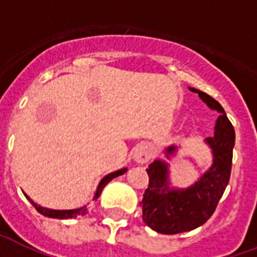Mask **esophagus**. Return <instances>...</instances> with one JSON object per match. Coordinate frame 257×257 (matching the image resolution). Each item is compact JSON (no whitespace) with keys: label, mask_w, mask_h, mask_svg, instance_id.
I'll return each mask as SVG.
<instances>
[{"label":"esophagus","mask_w":257,"mask_h":257,"mask_svg":"<svg viewBox=\"0 0 257 257\" xmlns=\"http://www.w3.org/2000/svg\"><path fill=\"white\" fill-rule=\"evenodd\" d=\"M151 156H153V153H151V149L149 145L146 143H141L138 146L134 149V153H133V158L134 161H137L138 164H146L149 161L151 160Z\"/></svg>","instance_id":"esophagus-1"}]
</instances>
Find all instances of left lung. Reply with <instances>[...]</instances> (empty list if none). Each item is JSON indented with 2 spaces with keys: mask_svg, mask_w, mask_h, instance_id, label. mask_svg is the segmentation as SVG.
Instances as JSON below:
<instances>
[{
  "mask_svg": "<svg viewBox=\"0 0 257 257\" xmlns=\"http://www.w3.org/2000/svg\"><path fill=\"white\" fill-rule=\"evenodd\" d=\"M202 100L220 112L214 137L206 139L213 149L214 161L212 168L200 181L186 190H170L168 182V165L154 161L146 169L149 186L143 193L142 218L147 226L158 233L176 234L198 228L208 221L217 208L229 182L232 156L234 146V128L225 111L217 100L208 93L190 88ZM176 147L168 149L172 154Z\"/></svg>",
  "mask_w": 257,
  "mask_h": 257,
  "instance_id": "obj_1",
  "label": "left lung"
}]
</instances>
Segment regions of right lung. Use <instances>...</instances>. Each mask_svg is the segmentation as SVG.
Here are the masks:
<instances>
[{"instance_id": "obj_1", "label": "right lung", "mask_w": 257, "mask_h": 257, "mask_svg": "<svg viewBox=\"0 0 257 257\" xmlns=\"http://www.w3.org/2000/svg\"><path fill=\"white\" fill-rule=\"evenodd\" d=\"M126 173V169H122V170H118V172L115 173H111V174H108V176H106L103 180L100 181V184H99V186H97V190H96V194H95V198H97V197L100 196L101 190H103V188L106 186L108 182H110L112 178H115V177L118 176H122V174H124ZM28 200H29V202H31L33 206L36 208V210L39 212V213H41L43 216H47V217H52V218H75L77 217V216H84L85 213H88V209H87V206H83V208H79V209H73V210H52V209H47V208H41L40 205L35 204L33 201L29 198V197H27Z\"/></svg>"}]
</instances>
